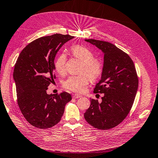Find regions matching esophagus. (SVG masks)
Returning <instances> with one entry per match:
<instances>
[{
  "label": "esophagus",
  "instance_id": "obj_1",
  "mask_svg": "<svg viewBox=\"0 0 158 158\" xmlns=\"http://www.w3.org/2000/svg\"><path fill=\"white\" fill-rule=\"evenodd\" d=\"M73 97L74 99H77V98H80L82 97V95H80V94H73Z\"/></svg>",
  "mask_w": 158,
  "mask_h": 158
}]
</instances>
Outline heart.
Segmentation results:
<instances>
[{
  "instance_id": "heart-1",
  "label": "heart",
  "mask_w": 158,
  "mask_h": 158,
  "mask_svg": "<svg viewBox=\"0 0 158 158\" xmlns=\"http://www.w3.org/2000/svg\"><path fill=\"white\" fill-rule=\"evenodd\" d=\"M71 54L74 58L81 61L80 73L77 76H71L63 84L64 87L72 92L82 93L86 89L91 80H97L102 75L103 62L101 57L94 56L93 52L85 46L76 45L72 47ZM67 58L64 54L60 55L55 62V69L60 75L66 72Z\"/></svg>"
}]
</instances>
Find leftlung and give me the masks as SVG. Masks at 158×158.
Wrapping results in <instances>:
<instances>
[{
	"label": "left lung",
	"instance_id": "8db88e82",
	"mask_svg": "<svg viewBox=\"0 0 158 158\" xmlns=\"http://www.w3.org/2000/svg\"><path fill=\"white\" fill-rule=\"evenodd\" d=\"M85 41L104 53L102 78L94 89V94H103L104 96L101 103L91 99L84 118L94 128L107 130L120 124L130 112L137 92L138 77L132 59L125 52L107 41Z\"/></svg>",
	"mask_w": 158,
	"mask_h": 158
}]
</instances>
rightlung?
Wrapping results in <instances>:
<instances>
[{"mask_svg": "<svg viewBox=\"0 0 158 158\" xmlns=\"http://www.w3.org/2000/svg\"><path fill=\"white\" fill-rule=\"evenodd\" d=\"M73 37L56 33L38 38L26 46L14 65L18 105L26 121L36 128L56 125L72 99L68 92L49 95L47 89L56 79L54 60L57 52Z\"/></svg>", "mask_w": 158, "mask_h": 158, "instance_id": "obj_1", "label": "right lung"}]
</instances>
